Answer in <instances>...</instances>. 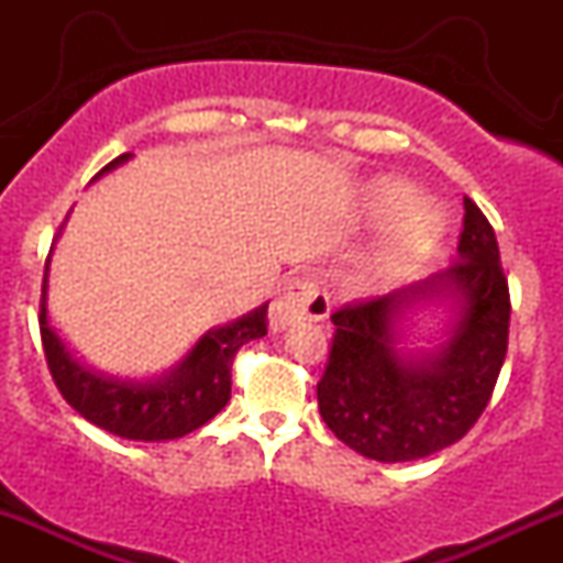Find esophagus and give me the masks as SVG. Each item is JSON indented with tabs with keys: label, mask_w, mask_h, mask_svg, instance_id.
I'll return each instance as SVG.
<instances>
[{
	"label": "esophagus",
	"mask_w": 563,
	"mask_h": 563,
	"mask_svg": "<svg viewBox=\"0 0 563 563\" xmlns=\"http://www.w3.org/2000/svg\"><path fill=\"white\" fill-rule=\"evenodd\" d=\"M328 312H331V301L320 283L314 277H294L277 290L269 307V325L283 331L301 320H325Z\"/></svg>",
	"instance_id": "esophagus-1"
}]
</instances>
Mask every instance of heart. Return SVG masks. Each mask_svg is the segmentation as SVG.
<instances>
[{
	"label": "heart",
	"mask_w": 563,
	"mask_h": 563,
	"mask_svg": "<svg viewBox=\"0 0 563 563\" xmlns=\"http://www.w3.org/2000/svg\"><path fill=\"white\" fill-rule=\"evenodd\" d=\"M412 200V187L397 179H384L373 187V214L386 219L401 211ZM405 209V208H404ZM406 210V209H405ZM444 230V219L434 206L416 203L391 222V228L380 235L371 254L352 275V286L360 290H378L405 280L421 267L426 256L434 251Z\"/></svg>",
	"instance_id": "b5f03b06"
}]
</instances>
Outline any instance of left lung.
<instances>
[{"label": "left lung", "instance_id": "left-lung-1", "mask_svg": "<svg viewBox=\"0 0 563 563\" xmlns=\"http://www.w3.org/2000/svg\"><path fill=\"white\" fill-rule=\"evenodd\" d=\"M457 260L423 283L331 314V354L318 380L322 421L341 442L380 463L418 461L471 431L493 397L508 352L510 294L489 219L463 198ZM452 298L459 322L434 355L399 358L398 318L429 300Z\"/></svg>", "mask_w": 563, "mask_h": 563}]
</instances>
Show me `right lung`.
<instances>
[{"label": "right lung", "mask_w": 563, "mask_h": 563, "mask_svg": "<svg viewBox=\"0 0 563 563\" xmlns=\"http://www.w3.org/2000/svg\"><path fill=\"white\" fill-rule=\"evenodd\" d=\"M129 156L132 153L113 158L100 174L115 169ZM47 273L49 256L44 264L38 333H42L44 357H47L57 391L81 418L115 437L137 439V442H164V439L185 437L209 423L230 399V371L238 349L267 333V303H264L245 318L206 333L183 363L164 378L137 384V380L97 376L70 357L68 349L49 328L47 307H44Z\"/></svg>", "instance_id": "add662e5"}]
</instances>
